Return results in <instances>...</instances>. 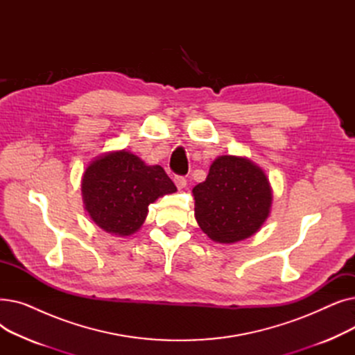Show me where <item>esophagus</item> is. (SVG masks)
<instances>
[{
  "mask_svg": "<svg viewBox=\"0 0 355 355\" xmlns=\"http://www.w3.org/2000/svg\"><path fill=\"white\" fill-rule=\"evenodd\" d=\"M174 182H175V185H177V189L178 190H182L185 185H187V180H185L184 177H181V175H177V177H174Z\"/></svg>",
  "mask_w": 355,
  "mask_h": 355,
  "instance_id": "34e87169",
  "label": "esophagus"
}]
</instances>
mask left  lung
Masks as SVG:
<instances>
[{
    "mask_svg": "<svg viewBox=\"0 0 355 355\" xmlns=\"http://www.w3.org/2000/svg\"><path fill=\"white\" fill-rule=\"evenodd\" d=\"M196 220L218 243L254 234L269 216L272 190L263 171L246 158L218 157L204 182L193 189Z\"/></svg>",
    "mask_w": 355,
    "mask_h": 355,
    "instance_id": "left-lung-1",
    "label": "left lung"
}]
</instances>
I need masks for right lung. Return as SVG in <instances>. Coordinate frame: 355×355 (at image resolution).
Returning <instances> with one entry per match:
<instances>
[{"mask_svg": "<svg viewBox=\"0 0 355 355\" xmlns=\"http://www.w3.org/2000/svg\"><path fill=\"white\" fill-rule=\"evenodd\" d=\"M175 191L177 187L162 166H148L125 149L93 161L82 180L89 216L101 229L116 236L139 230L149 204Z\"/></svg>", "mask_w": 355, "mask_h": 355, "instance_id": "right-lung-1", "label": "right lung"}]
</instances>
